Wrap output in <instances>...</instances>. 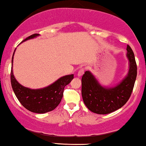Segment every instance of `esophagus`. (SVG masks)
I'll return each instance as SVG.
<instances>
[{"instance_id": "obj_1", "label": "esophagus", "mask_w": 146, "mask_h": 146, "mask_svg": "<svg viewBox=\"0 0 146 146\" xmlns=\"http://www.w3.org/2000/svg\"><path fill=\"white\" fill-rule=\"evenodd\" d=\"M84 72H85V68H80L79 70H78V76H82V75L84 74Z\"/></svg>"}]
</instances>
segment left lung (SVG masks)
<instances>
[{"mask_svg":"<svg viewBox=\"0 0 146 146\" xmlns=\"http://www.w3.org/2000/svg\"><path fill=\"white\" fill-rule=\"evenodd\" d=\"M127 52L130 62L128 74L116 87L104 88L89 71L82 76V97L85 105L92 112L109 114L123 107L130 99L137 78V66L134 52L128 45Z\"/></svg>","mask_w":146,"mask_h":146,"instance_id":"1","label":"left lung"}]
</instances>
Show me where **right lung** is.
Wrapping results in <instances>:
<instances>
[{
    "instance_id": "1",
    "label": "right lung",
    "mask_w": 146,
    "mask_h": 146,
    "mask_svg": "<svg viewBox=\"0 0 146 146\" xmlns=\"http://www.w3.org/2000/svg\"><path fill=\"white\" fill-rule=\"evenodd\" d=\"M37 36H38V34H32L26 38L22 42ZM14 54L11 58V63H13ZM73 78V74L67 75L60 78L53 84L47 88L38 90H32L25 88L18 83L13 74L12 67L10 74L11 87L19 102L29 111L38 114L50 112L58 106L63 97L65 87L71 82Z\"/></svg>"
}]
</instances>
